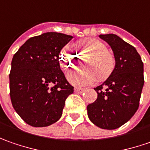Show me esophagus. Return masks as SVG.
Segmentation results:
<instances>
[{
    "mask_svg": "<svg viewBox=\"0 0 150 150\" xmlns=\"http://www.w3.org/2000/svg\"><path fill=\"white\" fill-rule=\"evenodd\" d=\"M85 88H80V87H75V93H78V94H82V93L85 92Z\"/></svg>",
    "mask_w": 150,
    "mask_h": 150,
    "instance_id": "34e87169",
    "label": "esophagus"
}]
</instances>
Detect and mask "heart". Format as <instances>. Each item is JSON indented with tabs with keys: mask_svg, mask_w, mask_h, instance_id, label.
<instances>
[{
	"mask_svg": "<svg viewBox=\"0 0 150 150\" xmlns=\"http://www.w3.org/2000/svg\"><path fill=\"white\" fill-rule=\"evenodd\" d=\"M75 47L80 57H87L84 61L87 69L70 71L67 77L72 84L91 85L97 79L102 81L110 76L115 67V58L114 54L108 50L105 43L91 38L80 40ZM59 60L64 68L70 69L77 65L78 57L71 46L67 45L61 51Z\"/></svg>",
	"mask_w": 150,
	"mask_h": 150,
	"instance_id": "1",
	"label": "heart"
}]
</instances>
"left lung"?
Returning a JSON list of instances; mask_svg holds the SVG:
<instances>
[{"label":"left lung","instance_id":"obj_1","mask_svg":"<svg viewBox=\"0 0 150 150\" xmlns=\"http://www.w3.org/2000/svg\"><path fill=\"white\" fill-rule=\"evenodd\" d=\"M110 45L115 67L102 85L95 88L96 100L87 106L91 121L104 129H115L131 119L139 105L144 80V64L131 45L116 35H100Z\"/></svg>","mask_w":150,"mask_h":150}]
</instances>
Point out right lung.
I'll return each mask as SVG.
<instances>
[{"instance_id": "add662e5", "label": "right lung", "mask_w": 150, "mask_h": 150, "mask_svg": "<svg viewBox=\"0 0 150 150\" xmlns=\"http://www.w3.org/2000/svg\"><path fill=\"white\" fill-rule=\"evenodd\" d=\"M73 37L47 32L27 40L14 54L10 72L13 108L26 124L45 127L58 121L74 92L60 70L59 54Z\"/></svg>"}]
</instances>
